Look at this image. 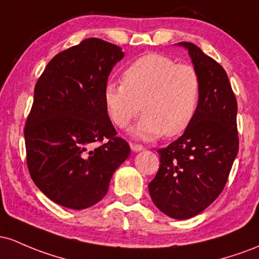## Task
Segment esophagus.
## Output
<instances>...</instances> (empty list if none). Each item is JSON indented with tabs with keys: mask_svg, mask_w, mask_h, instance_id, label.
<instances>
[{
	"mask_svg": "<svg viewBox=\"0 0 259 259\" xmlns=\"http://www.w3.org/2000/svg\"><path fill=\"white\" fill-rule=\"evenodd\" d=\"M131 149H132L133 152H141V150L144 149V147H143V145H141V144L132 143V144H131Z\"/></svg>",
	"mask_w": 259,
	"mask_h": 259,
	"instance_id": "1",
	"label": "esophagus"
}]
</instances>
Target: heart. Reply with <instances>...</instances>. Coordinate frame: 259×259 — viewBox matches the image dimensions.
Wrapping results in <instances>:
<instances>
[{"instance_id": "heart-1", "label": "heart", "mask_w": 259, "mask_h": 259, "mask_svg": "<svg viewBox=\"0 0 259 259\" xmlns=\"http://www.w3.org/2000/svg\"><path fill=\"white\" fill-rule=\"evenodd\" d=\"M200 93L202 82L193 66L152 54L124 69L122 85L107 84L104 103L118 128H127L142 111L144 116L136 128L138 137H176L194 121Z\"/></svg>"}]
</instances>
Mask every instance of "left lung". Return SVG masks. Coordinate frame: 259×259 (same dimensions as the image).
<instances>
[{
    "label": "left lung",
    "mask_w": 259,
    "mask_h": 259,
    "mask_svg": "<svg viewBox=\"0 0 259 259\" xmlns=\"http://www.w3.org/2000/svg\"><path fill=\"white\" fill-rule=\"evenodd\" d=\"M188 50L202 82L198 111L184 135L158 150L160 165L148 187L154 204L174 219L202 213L225 187L239 152L237 101L228 74L192 42Z\"/></svg>",
    "instance_id": "left-lung-1"
}]
</instances>
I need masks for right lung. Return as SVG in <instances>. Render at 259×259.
Masks as SVG:
<instances>
[{
  "label": "right lung",
  "instance_id": "right-lung-1",
  "mask_svg": "<svg viewBox=\"0 0 259 259\" xmlns=\"http://www.w3.org/2000/svg\"><path fill=\"white\" fill-rule=\"evenodd\" d=\"M123 55L120 46L89 37L57 54L35 84L24 127L28 170L62 207L85 209L103 199L130 156L104 103L107 78Z\"/></svg>",
  "mask_w": 259,
  "mask_h": 259
}]
</instances>
